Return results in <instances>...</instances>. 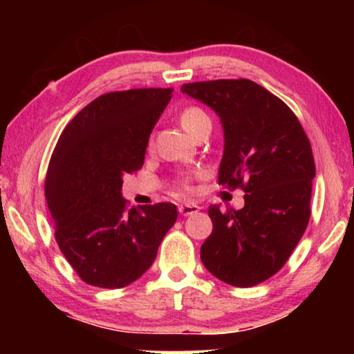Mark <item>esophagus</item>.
I'll return each mask as SVG.
<instances>
[{"mask_svg":"<svg viewBox=\"0 0 354 354\" xmlns=\"http://www.w3.org/2000/svg\"><path fill=\"white\" fill-rule=\"evenodd\" d=\"M201 207L196 205V203H185V205H180L178 206V212H180L182 216H192L195 214V212L200 211Z\"/></svg>","mask_w":354,"mask_h":354,"instance_id":"34e87169","label":"esophagus"}]
</instances>
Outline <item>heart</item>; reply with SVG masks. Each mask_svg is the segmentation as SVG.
Masks as SVG:
<instances>
[{"label": "heart", "mask_w": 354, "mask_h": 354, "mask_svg": "<svg viewBox=\"0 0 354 354\" xmlns=\"http://www.w3.org/2000/svg\"><path fill=\"white\" fill-rule=\"evenodd\" d=\"M206 122H211V120H209V118H207V114L205 113V111H201L200 108H187L182 111L180 124H182V127L185 129L187 133L193 135L198 129L201 127L203 124H206ZM187 183H188V177L185 176L182 178V185L187 187Z\"/></svg>", "instance_id": "1"}]
</instances>
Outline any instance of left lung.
I'll list each match as a JSON object with an SVG mask.
<instances>
[{
    "label": "left lung",
    "mask_w": 354,
    "mask_h": 354,
    "mask_svg": "<svg viewBox=\"0 0 354 354\" xmlns=\"http://www.w3.org/2000/svg\"><path fill=\"white\" fill-rule=\"evenodd\" d=\"M182 93L221 119L219 183L241 187L245 206H209L212 234L201 245L205 268L234 287H253L280 270L309 222L316 166L292 109L254 82L183 84Z\"/></svg>",
    "instance_id": "obj_1"
}]
</instances>
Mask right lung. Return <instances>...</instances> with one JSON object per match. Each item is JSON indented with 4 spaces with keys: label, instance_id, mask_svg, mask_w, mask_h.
<instances>
[{
    "label": "right lung",
    "instance_id": "add662e5",
    "mask_svg": "<svg viewBox=\"0 0 354 354\" xmlns=\"http://www.w3.org/2000/svg\"><path fill=\"white\" fill-rule=\"evenodd\" d=\"M172 88L98 96L67 124L48 166L45 195L62 254L84 282L122 288L151 268L177 207L125 209L124 176L143 166Z\"/></svg>",
    "mask_w": 354,
    "mask_h": 354
}]
</instances>
